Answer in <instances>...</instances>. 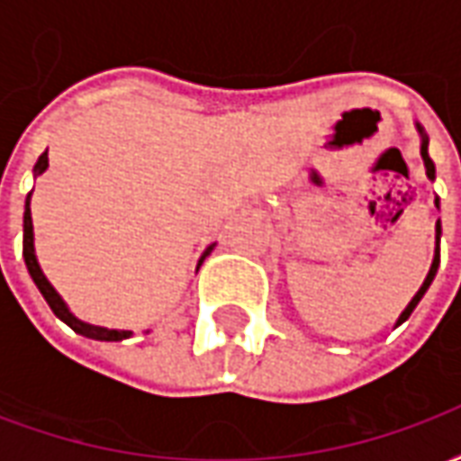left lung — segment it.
I'll return each instance as SVG.
<instances>
[{
	"label": "left lung",
	"mask_w": 461,
	"mask_h": 461,
	"mask_svg": "<svg viewBox=\"0 0 461 461\" xmlns=\"http://www.w3.org/2000/svg\"><path fill=\"white\" fill-rule=\"evenodd\" d=\"M415 128H417V132H420V155H422V162H425L427 177L435 182V162L429 160V152H427L429 138H427L425 128H422L420 122H415ZM435 204H437V210H439V200H435ZM439 237H442V224H439V220H437V224H435V257H432V267H429V271H427V276H425V281H422V286L417 289V294H415V296H412V301L407 303L405 311L400 313V319L395 321V326H400V323H405V321L410 319V313L415 311V306H417V303H420V299H422V296H425V294H427V289H429V284L435 281L437 269H439Z\"/></svg>",
	"instance_id": "1"
}]
</instances>
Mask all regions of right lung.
Listing matches in <instances>:
<instances>
[{
	"mask_svg": "<svg viewBox=\"0 0 461 461\" xmlns=\"http://www.w3.org/2000/svg\"><path fill=\"white\" fill-rule=\"evenodd\" d=\"M46 167H49V155H39V160L34 165V177L39 175H44ZM214 249V244H210L207 249L202 251L200 264L207 257H210V251ZM24 261H26V269H29V276L34 279L36 289L41 291V296L49 303V309L54 311L56 319H61L68 326V329H74L78 336H86V339H94V340H122V339H131L132 330H118V329H104V326H94V323H86V321L76 319L74 313L68 311L66 306V301L59 296V291L49 284V279L44 276V271L39 267V261H36V251H34V224H32V192L26 194L24 202ZM200 264H197V269H200ZM145 333H150V330H145Z\"/></svg>",
	"mask_w": 461,
	"mask_h": 461,
	"instance_id": "obj_1",
	"label": "right lung"
}]
</instances>
